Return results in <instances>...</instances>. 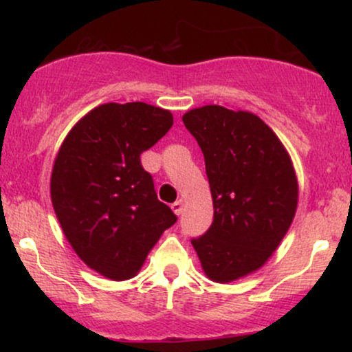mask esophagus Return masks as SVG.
Returning <instances> with one entry per match:
<instances>
[{
	"label": "esophagus",
	"mask_w": 352,
	"mask_h": 352,
	"mask_svg": "<svg viewBox=\"0 0 352 352\" xmlns=\"http://www.w3.org/2000/svg\"><path fill=\"white\" fill-rule=\"evenodd\" d=\"M172 210H173V213H175V215H180L182 210H184V201L177 200L175 204H172Z\"/></svg>",
	"instance_id": "1"
}]
</instances>
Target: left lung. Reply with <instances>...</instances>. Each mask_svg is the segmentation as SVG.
Wrapping results in <instances>:
<instances>
[{
	"instance_id": "8db88e82",
	"label": "left lung",
	"mask_w": 352,
	"mask_h": 352,
	"mask_svg": "<svg viewBox=\"0 0 352 352\" xmlns=\"http://www.w3.org/2000/svg\"><path fill=\"white\" fill-rule=\"evenodd\" d=\"M182 120L204 152L213 200L212 227L192 245L207 278L236 281L260 270L292 227L298 207L292 157L248 111L210 104Z\"/></svg>"
}]
</instances>
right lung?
Segmentation results:
<instances>
[{
  "mask_svg": "<svg viewBox=\"0 0 352 352\" xmlns=\"http://www.w3.org/2000/svg\"><path fill=\"white\" fill-rule=\"evenodd\" d=\"M172 124L170 111L151 104H102L78 120L56 155L51 200L64 236L109 280L134 278L177 221L140 164Z\"/></svg>",
  "mask_w": 352,
  "mask_h": 352,
  "instance_id": "right-lung-1",
  "label": "right lung"
}]
</instances>
